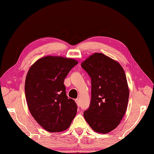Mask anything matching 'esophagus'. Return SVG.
<instances>
[{
	"label": "esophagus",
	"instance_id": "34e87169",
	"mask_svg": "<svg viewBox=\"0 0 154 154\" xmlns=\"http://www.w3.org/2000/svg\"><path fill=\"white\" fill-rule=\"evenodd\" d=\"M75 102H76V103H77L78 107H79V106H80V101H79V99H76V100H75Z\"/></svg>",
	"mask_w": 154,
	"mask_h": 154
}]
</instances>
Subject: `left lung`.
Segmentation results:
<instances>
[{
  "mask_svg": "<svg viewBox=\"0 0 154 154\" xmlns=\"http://www.w3.org/2000/svg\"><path fill=\"white\" fill-rule=\"evenodd\" d=\"M91 78V101L84 112L94 131L106 134L120 124L126 111L129 88L124 69L104 54L95 53L82 62Z\"/></svg>",
  "mask_w": 154,
  "mask_h": 154,
  "instance_id": "1",
  "label": "left lung"
}]
</instances>
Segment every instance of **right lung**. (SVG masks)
<instances>
[{
    "instance_id": "add662e5",
    "label": "right lung",
    "mask_w": 154,
    "mask_h": 154,
    "mask_svg": "<svg viewBox=\"0 0 154 154\" xmlns=\"http://www.w3.org/2000/svg\"><path fill=\"white\" fill-rule=\"evenodd\" d=\"M77 64L72 58L47 56L38 60L27 73L25 91L29 109L47 131H65L76 115L77 104L66 96L64 81Z\"/></svg>"
}]
</instances>
